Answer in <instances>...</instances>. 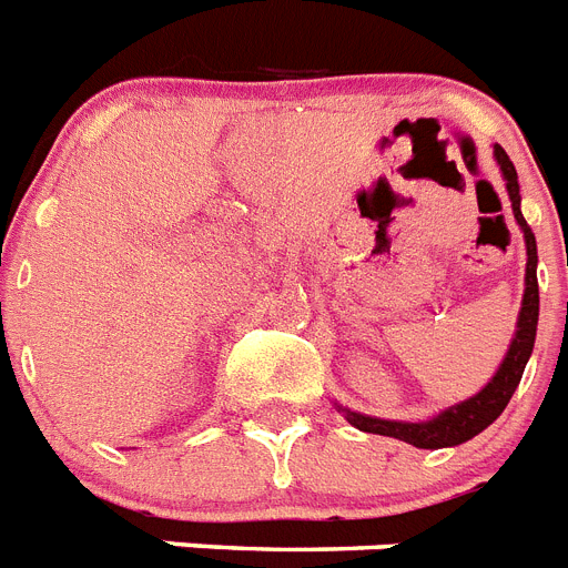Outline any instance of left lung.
<instances>
[{"instance_id":"left-lung-1","label":"left lung","mask_w":568,"mask_h":568,"mask_svg":"<svg viewBox=\"0 0 568 568\" xmlns=\"http://www.w3.org/2000/svg\"><path fill=\"white\" fill-rule=\"evenodd\" d=\"M493 158H496L498 170L505 175L507 196H510V207H514L516 225L521 229L525 237V252H528V263H525V293H521L519 320H516V331L510 346H507L505 361L498 363L496 375L487 381V387L475 393L466 402L439 410L437 416L422 422H398V419H378V416H366V413L348 410V407L337 405V410L348 419V425H355L357 430L366 434H381V437H396L402 443H410L416 448H452L460 446L466 439L478 437L480 430L493 425L507 407L510 396L516 393L521 381V372L528 366V357L534 352V339H537V320H539V284H537V237L521 216V196H519V179H516L514 161L507 158L501 146H493Z\"/></svg>"}]
</instances>
